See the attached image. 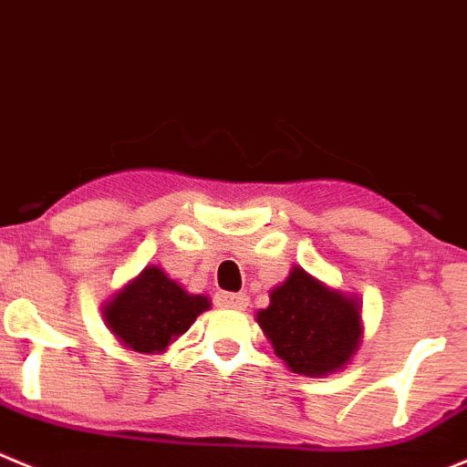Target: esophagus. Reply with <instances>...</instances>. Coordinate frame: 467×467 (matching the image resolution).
Here are the masks:
<instances>
[{
  "mask_svg": "<svg viewBox=\"0 0 467 467\" xmlns=\"http://www.w3.org/2000/svg\"><path fill=\"white\" fill-rule=\"evenodd\" d=\"M219 304L221 306H228V308H244L248 304L246 295L244 293H219Z\"/></svg>",
  "mask_w": 467,
  "mask_h": 467,
  "instance_id": "34e87169",
  "label": "esophagus"
}]
</instances>
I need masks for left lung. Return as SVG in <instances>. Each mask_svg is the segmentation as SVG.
Returning <instances> with one entry per match:
<instances>
[{"instance_id": "8db88e82", "label": "left lung", "mask_w": 467, "mask_h": 467, "mask_svg": "<svg viewBox=\"0 0 467 467\" xmlns=\"http://www.w3.org/2000/svg\"><path fill=\"white\" fill-rule=\"evenodd\" d=\"M269 297L272 304L258 313V325L293 373H334L359 348L357 302L322 285L302 267H295Z\"/></svg>"}]
</instances>
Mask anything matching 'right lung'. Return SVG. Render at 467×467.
Wrapping results in <instances>:
<instances>
[{
  "instance_id": "1",
  "label": "right lung",
  "mask_w": 467,
  "mask_h": 467,
  "mask_svg": "<svg viewBox=\"0 0 467 467\" xmlns=\"http://www.w3.org/2000/svg\"><path fill=\"white\" fill-rule=\"evenodd\" d=\"M207 308V297L189 295L165 276L163 269L147 267L108 304L103 317L126 348L156 355L180 338Z\"/></svg>"
}]
</instances>
